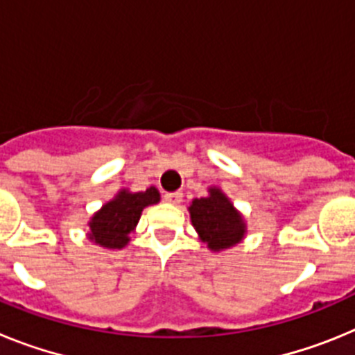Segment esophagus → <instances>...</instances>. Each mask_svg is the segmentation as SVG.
Instances as JSON below:
<instances>
[{
	"label": "esophagus",
	"instance_id": "esophagus-1",
	"mask_svg": "<svg viewBox=\"0 0 355 355\" xmlns=\"http://www.w3.org/2000/svg\"><path fill=\"white\" fill-rule=\"evenodd\" d=\"M163 199H165V202H168V205H180L181 200H183V193L181 192L165 193V196H163Z\"/></svg>",
	"mask_w": 355,
	"mask_h": 355
}]
</instances>
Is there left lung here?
Wrapping results in <instances>:
<instances>
[{
  "label": "left lung",
  "instance_id": "obj_1",
  "mask_svg": "<svg viewBox=\"0 0 355 355\" xmlns=\"http://www.w3.org/2000/svg\"><path fill=\"white\" fill-rule=\"evenodd\" d=\"M188 211L199 240L211 252L233 249L245 238V218L222 192V188L209 187L208 196L193 199Z\"/></svg>",
  "mask_w": 355,
  "mask_h": 355
}]
</instances>
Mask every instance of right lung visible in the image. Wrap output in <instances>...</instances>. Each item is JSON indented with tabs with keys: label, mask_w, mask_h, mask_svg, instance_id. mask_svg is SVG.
<instances>
[{
	"label": "right lung",
	"mask_w": 355,
	"mask_h": 355,
	"mask_svg": "<svg viewBox=\"0 0 355 355\" xmlns=\"http://www.w3.org/2000/svg\"><path fill=\"white\" fill-rule=\"evenodd\" d=\"M159 202L158 188L149 187L144 192H131L122 188L114 199L97 209L89 220V240L103 249H124L130 234L137 229L144 208Z\"/></svg>",
	"instance_id": "1"
}]
</instances>
